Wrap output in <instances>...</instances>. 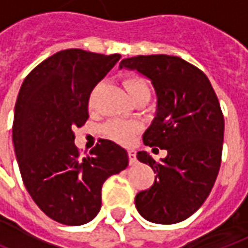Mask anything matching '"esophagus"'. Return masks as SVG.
Instances as JSON below:
<instances>
[{
    "instance_id": "esophagus-1",
    "label": "esophagus",
    "mask_w": 248,
    "mask_h": 248,
    "mask_svg": "<svg viewBox=\"0 0 248 248\" xmlns=\"http://www.w3.org/2000/svg\"><path fill=\"white\" fill-rule=\"evenodd\" d=\"M127 154H129V160H130V165H134L136 163V152L133 150L127 151Z\"/></svg>"
}]
</instances>
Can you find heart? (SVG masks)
<instances>
[{
    "label": "heart",
    "mask_w": 248,
    "mask_h": 248,
    "mask_svg": "<svg viewBox=\"0 0 248 248\" xmlns=\"http://www.w3.org/2000/svg\"><path fill=\"white\" fill-rule=\"evenodd\" d=\"M124 86L129 97L133 98L141 93L150 92L148 83L140 77H127L124 81ZM104 132L109 139L121 144H129L132 142L134 136L140 132V124L136 122H126V121H111L106 124Z\"/></svg>",
    "instance_id": "b5f03b06"
}]
</instances>
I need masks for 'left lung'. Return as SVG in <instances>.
<instances>
[{
	"label": "left lung",
	"instance_id": "8db88e82",
	"mask_svg": "<svg viewBox=\"0 0 248 248\" xmlns=\"http://www.w3.org/2000/svg\"><path fill=\"white\" fill-rule=\"evenodd\" d=\"M119 68L152 83L156 112L142 141L167 151L159 163L145 151L137 154L156 175L150 189L136 195V207L155 224L181 222L204 203L219 171L225 124L217 94L204 73L177 56L129 57Z\"/></svg>",
	"mask_w": 248,
	"mask_h": 248
}]
</instances>
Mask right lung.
Instances as JSON below:
<instances>
[{
    "mask_svg": "<svg viewBox=\"0 0 248 248\" xmlns=\"http://www.w3.org/2000/svg\"><path fill=\"white\" fill-rule=\"evenodd\" d=\"M121 55L65 49L47 57L22 83L12 140L24 186L47 217L82 225L101 209V186L129 165L124 148L101 140L82 158L74 130L88 121L93 88Z\"/></svg>",
    "mask_w": 248,
    "mask_h": 248,
    "instance_id": "right-lung-1",
    "label": "right lung"
}]
</instances>
